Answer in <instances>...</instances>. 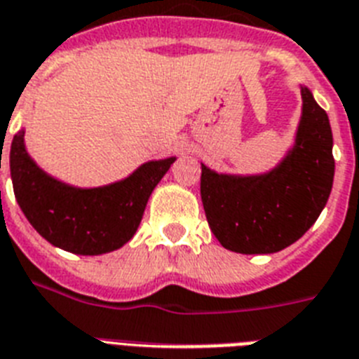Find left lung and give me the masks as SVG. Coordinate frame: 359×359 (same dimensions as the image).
<instances>
[{"label":"left lung","instance_id":"left-lung-1","mask_svg":"<svg viewBox=\"0 0 359 359\" xmlns=\"http://www.w3.org/2000/svg\"><path fill=\"white\" fill-rule=\"evenodd\" d=\"M301 95L295 144L276 168L262 175H226L201 164L206 219L225 249L278 252L304 236L330 197L336 170L330 121L306 86Z\"/></svg>","mask_w":359,"mask_h":359}]
</instances>
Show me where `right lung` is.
<instances>
[{
  "label": "right lung",
  "mask_w": 359,
  "mask_h": 359,
  "mask_svg": "<svg viewBox=\"0 0 359 359\" xmlns=\"http://www.w3.org/2000/svg\"><path fill=\"white\" fill-rule=\"evenodd\" d=\"M23 134H14L8 154L16 201L43 240L74 255L97 256L123 247L138 230L153 189L177 160H151L112 184L75 188L38 168Z\"/></svg>",
  "instance_id": "obj_1"
}]
</instances>
